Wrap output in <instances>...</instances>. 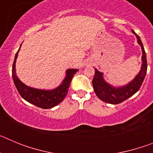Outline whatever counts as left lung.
I'll return each instance as SVG.
<instances>
[{
  "mask_svg": "<svg viewBox=\"0 0 153 153\" xmlns=\"http://www.w3.org/2000/svg\"><path fill=\"white\" fill-rule=\"evenodd\" d=\"M132 32L136 35L138 44L141 46L143 52L141 70L134 79L125 86L115 87L106 83L103 79V74L95 68V75L93 79L94 92L100 100L107 103L118 104L129 99L140 90V86H142L143 80L145 79L147 71L146 54L140 37L135 33L133 30H132Z\"/></svg>",
  "mask_w": 153,
  "mask_h": 153,
  "instance_id": "8db88e82",
  "label": "left lung"
}]
</instances>
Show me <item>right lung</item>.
I'll return each mask as SVG.
<instances>
[{"instance_id":"right-lung-1","label":"right lung","mask_w":153,"mask_h":153,"mask_svg":"<svg viewBox=\"0 0 153 153\" xmlns=\"http://www.w3.org/2000/svg\"><path fill=\"white\" fill-rule=\"evenodd\" d=\"M21 47L16 53L13 67H12V76H13V83L15 84L16 88L20 93V95L28 102L33 104L42 109H51L57 106L67 96L68 88L70 87V83L72 81V78L74 77L76 73L77 72L78 70L68 69L66 71V77L64 78L61 84L53 90H46L32 88L22 83L16 74V60Z\"/></svg>"}]
</instances>
